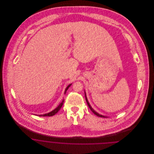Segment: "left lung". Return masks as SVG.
Listing matches in <instances>:
<instances>
[{
  "mask_svg": "<svg viewBox=\"0 0 154 154\" xmlns=\"http://www.w3.org/2000/svg\"><path fill=\"white\" fill-rule=\"evenodd\" d=\"M85 99H86V101H87V104H88V106H89V109L91 110V111L95 114L97 116H98V117H103V118H106V117H105V116H102V115H100L99 114H98L97 112H96L95 110H94L92 107H91V106H90V104H89V103L88 102V99H87V96H86V94H85Z\"/></svg>",
  "mask_w": 154,
  "mask_h": 154,
  "instance_id": "1",
  "label": "left lung"
}]
</instances>
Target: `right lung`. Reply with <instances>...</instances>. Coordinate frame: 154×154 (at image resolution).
<instances>
[{
    "label": "right lung",
    "mask_w": 154,
    "mask_h": 154,
    "mask_svg": "<svg viewBox=\"0 0 154 154\" xmlns=\"http://www.w3.org/2000/svg\"><path fill=\"white\" fill-rule=\"evenodd\" d=\"M71 85H72V84H70V85H68V86H67V87L66 88L65 91V94H66L67 90L68 89V88H69V87ZM63 102H64V100H63L62 102V103L59 105L58 107H57L55 110L52 111H51L50 112L47 113V114H43V115H40V116H40V117H50V116H54L55 114H57V113L58 112L59 110L60 109V108L62 107V105H63Z\"/></svg>",
    "instance_id": "right-lung-1"
}]
</instances>
